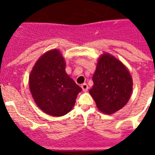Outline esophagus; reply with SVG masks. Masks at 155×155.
I'll return each instance as SVG.
<instances>
[{"mask_svg": "<svg viewBox=\"0 0 155 155\" xmlns=\"http://www.w3.org/2000/svg\"><path fill=\"white\" fill-rule=\"evenodd\" d=\"M81 87H82V90L84 91H87V89H88V86L86 83H84V84H81Z\"/></svg>", "mask_w": 155, "mask_h": 155, "instance_id": "34e87169", "label": "esophagus"}]
</instances>
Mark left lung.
<instances>
[{"instance_id": "left-lung-1", "label": "left lung", "mask_w": 155, "mask_h": 155, "mask_svg": "<svg viewBox=\"0 0 155 155\" xmlns=\"http://www.w3.org/2000/svg\"><path fill=\"white\" fill-rule=\"evenodd\" d=\"M92 81L94 85L89 92L102 113H114L130 98L132 78L125 66L109 54L99 58Z\"/></svg>"}]
</instances>
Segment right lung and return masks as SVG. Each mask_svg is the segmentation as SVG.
Here are the masks:
<instances>
[{
	"mask_svg": "<svg viewBox=\"0 0 155 155\" xmlns=\"http://www.w3.org/2000/svg\"><path fill=\"white\" fill-rule=\"evenodd\" d=\"M29 88L36 105L44 113L62 116L72 109L81 87L65 71V62L57 50L43 54L29 76Z\"/></svg>",
	"mask_w": 155,
	"mask_h": 155,
	"instance_id": "1",
	"label": "right lung"
}]
</instances>
